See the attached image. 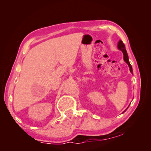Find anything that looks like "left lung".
Returning a JSON list of instances; mask_svg holds the SVG:
<instances>
[{
  "label": "left lung",
  "instance_id": "left-lung-1",
  "mask_svg": "<svg viewBox=\"0 0 151 151\" xmlns=\"http://www.w3.org/2000/svg\"><path fill=\"white\" fill-rule=\"evenodd\" d=\"M117 47H118L119 49L120 50H121L122 52V53H123V55H124V57H123L124 60L127 63V65H129V68H130V71H131V73H132V66H131V64H130V63H129V57H128V55H127L126 48H125V46H124V43L122 42V40H119V43H118V46H117ZM127 109H128V108H127ZM127 109L125 110V111H124L123 112H124L125 111H126ZM123 112H122V113H123Z\"/></svg>",
  "mask_w": 151,
  "mask_h": 151
}]
</instances>
